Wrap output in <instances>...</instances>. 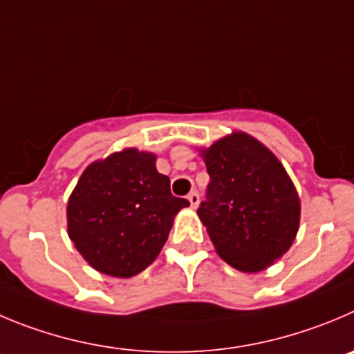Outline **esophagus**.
Wrapping results in <instances>:
<instances>
[{"mask_svg": "<svg viewBox=\"0 0 354 354\" xmlns=\"http://www.w3.org/2000/svg\"><path fill=\"white\" fill-rule=\"evenodd\" d=\"M201 197L197 192H190L188 194V203H190V207H197V204H199Z\"/></svg>", "mask_w": 354, "mask_h": 354, "instance_id": "1", "label": "esophagus"}]
</instances>
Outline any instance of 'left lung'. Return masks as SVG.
I'll use <instances>...</instances> for the list:
<instances>
[{
  "label": "left lung",
  "mask_w": 354,
  "mask_h": 354,
  "mask_svg": "<svg viewBox=\"0 0 354 354\" xmlns=\"http://www.w3.org/2000/svg\"><path fill=\"white\" fill-rule=\"evenodd\" d=\"M209 174L197 209L216 252L243 272H259L288 252L300 203L281 162L262 143L234 132L204 151Z\"/></svg>",
  "instance_id": "left-lung-1"
}]
</instances>
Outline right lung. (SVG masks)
Returning a JSON list of instances; mask_svg holds the SVG:
<instances>
[{
	"label": "right lung",
	"instance_id": "right-lung-1",
	"mask_svg": "<svg viewBox=\"0 0 354 354\" xmlns=\"http://www.w3.org/2000/svg\"><path fill=\"white\" fill-rule=\"evenodd\" d=\"M188 204L171 194L155 155L129 148L84 171L69 197L68 234L95 270L131 277L157 259Z\"/></svg>",
	"mask_w": 354,
	"mask_h": 354
}]
</instances>
